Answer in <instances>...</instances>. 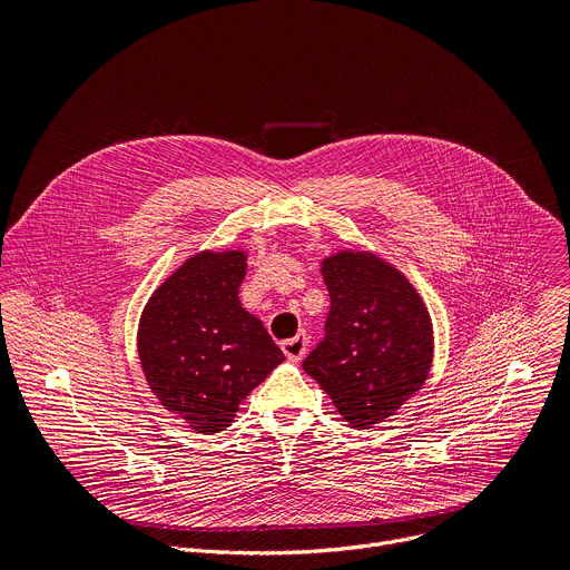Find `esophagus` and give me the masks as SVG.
I'll use <instances>...</instances> for the list:
<instances>
[{
  "label": "esophagus",
  "mask_w": 570,
  "mask_h": 570,
  "mask_svg": "<svg viewBox=\"0 0 570 570\" xmlns=\"http://www.w3.org/2000/svg\"><path fill=\"white\" fill-rule=\"evenodd\" d=\"M306 347H308V338H306V334H297L295 338H288V341H284V343H282V352H284V354H286V358H288V361H293V363L302 361V356L306 354Z\"/></svg>",
  "instance_id": "1"
}]
</instances>
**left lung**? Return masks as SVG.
I'll return each instance as SVG.
<instances>
[{
    "label": "left lung",
    "instance_id": "obj_1",
    "mask_svg": "<svg viewBox=\"0 0 570 570\" xmlns=\"http://www.w3.org/2000/svg\"><path fill=\"white\" fill-rule=\"evenodd\" d=\"M332 306L324 338L302 367L347 424L372 429L426 381L433 322L415 286L372 253L343 250L322 262Z\"/></svg>",
    "mask_w": 570,
    "mask_h": 570
}]
</instances>
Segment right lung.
Returning <instances> with one entry per match:
<instances>
[{"label":"right lung","mask_w":570,"mask_h":570,"mask_svg":"<svg viewBox=\"0 0 570 570\" xmlns=\"http://www.w3.org/2000/svg\"><path fill=\"white\" fill-rule=\"evenodd\" d=\"M246 253H198L150 295L137 352L148 387L198 433L234 422L246 399L282 361L259 317L238 302Z\"/></svg>","instance_id":"right-lung-1"}]
</instances>
